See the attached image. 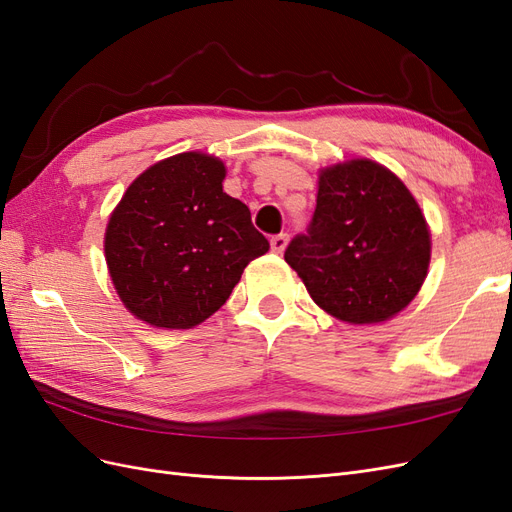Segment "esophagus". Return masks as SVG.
<instances>
[{"label": "esophagus", "instance_id": "esophagus-1", "mask_svg": "<svg viewBox=\"0 0 512 512\" xmlns=\"http://www.w3.org/2000/svg\"><path fill=\"white\" fill-rule=\"evenodd\" d=\"M286 245H288V235H286V232H280V235H273L271 237V250L275 254H282L286 250Z\"/></svg>", "mask_w": 512, "mask_h": 512}]
</instances>
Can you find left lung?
<instances>
[{"mask_svg":"<svg viewBox=\"0 0 512 512\" xmlns=\"http://www.w3.org/2000/svg\"><path fill=\"white\" fill-rule=\"evenodd\" d=\"M429 256L421 207L371 160L322 170L312 222L284 252L324 312L354 324L401 312L421 290Z\"/></svg>","mask_w":512,"mask_h":512,"instance_id":"left-lung-1","label":"left lung"}]
</instances>
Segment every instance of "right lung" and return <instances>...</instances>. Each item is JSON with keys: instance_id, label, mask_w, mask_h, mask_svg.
Returning <instances> with one entry per match:
<instances>
[{"instance_id": "add662e5", "label": "right lung", "mask_w": 512, "mask_h": 512, "mask_svg": "<svg viewBox=\"0 0 512 512\" xmlns=\"http://www.w3.org/2000/svg\"><path fill=\"white\" fill-rule=\"evenodd\" d=\"M226 168L179 153L138 177L106 226L115 290L153 327L192 329L228 301L243 269L269 250L250 209L222 190Z\"/></svg>"}]
</instances>
